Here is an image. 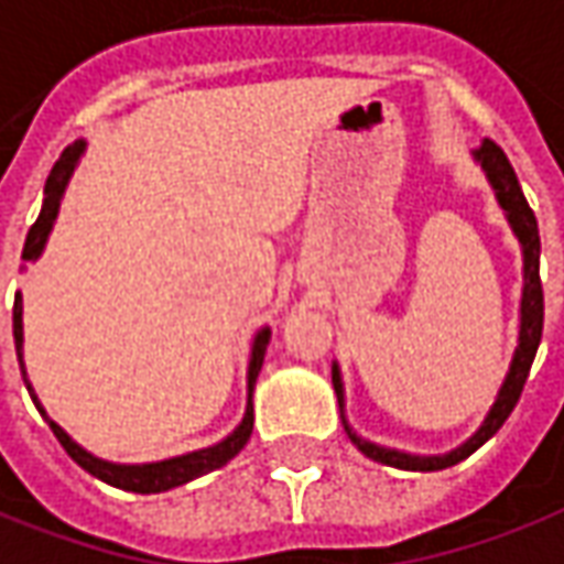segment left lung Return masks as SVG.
<instances>
[{
  "instance_id": "obj_1",
  "label": "left lung",
  "mask_w": 564,
  "mask_h": 564,
  "mask_svg": "<svg viewBox=\"0 0 564 564\" xmlns=\"http://www.w3.org/2000/svg\"><path fill=\"white\" fill-rule=\"evenodd\" d=\"M474 159L482 164L488 183L498 195V204L503 207V214L513 226V235L522 243V262H525V286H522V317H519V345H516L513 364H510V372L503 378L501 391H498V400L488 409L482 427L464 443L455 452L448 455H405V452H397V448H381L376 443H366L357 433L350 431L345 424L348 436L357 443V448L364 452L366 458L381 460L388 467H400V470H446L452 464H458L467 455H474L476 448L482 446L486 440H491L495 433L501 431V424L510 419L513 405L519 403L522 397V388H525V378L531 372V364H534V354H538V345H541L543 333V286H541V235H538V219H534V210L529 207V200L522 195V186L516 180L510 161L503 155V149L495 140H482V145L474 152ZM333 388H336L338 405L345 403V393H341V376H338V366L333 364Z\"/></svg>"
}]
</instances>
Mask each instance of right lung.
Segmentation results:
<instances>
[{"label":"right lung","instance_id":"1","mask_svg":"<svg viewBox=\"0 0 564 564\" xmlns=\"http://www.w3.org/2000/svg\"><path fill=\"white\" fill-rule=\"evenodd\" d=\"M82 152H85V140H76V143L63 149L61 159L54 161V167H51L48 173V183H45L42 214H39V219L33 223V228L26 231V243H23V256H21L23 262H33V259H39L42 250H45L51 226H54L57 210H61L63 188H66L69 176H73V171H76L78 155H82ZM269 338H271L269 326L256 333L253 354H250V369H247V412H243V421L235 427V433H228L223 443H216V446L210 448H198V452H188V455H180V458L155 460V464H109V460L94 458L90 452H85V448L78 446L76 440L63 431L61 424H54V421L45 415L42 403L35 400L33 384L26 381V369H23V302H21V293L14 295V348H18V360H21L23 384H26L30 397H33L35 409L48 419L54 436L61 440V446L66 448V455L76 460L78 467H85L90 476L104 479V482H109V486L124 488V491H137V495H155V491H167V488L192 482V479H198V476L210 474V470H216V467L228 464V460L235 458V455L247 446V440H250V433H253V384H256V376H259V369H262V360H265Z\"/></svg>","mask_w":564,"mask_h":564}]
</instances>
